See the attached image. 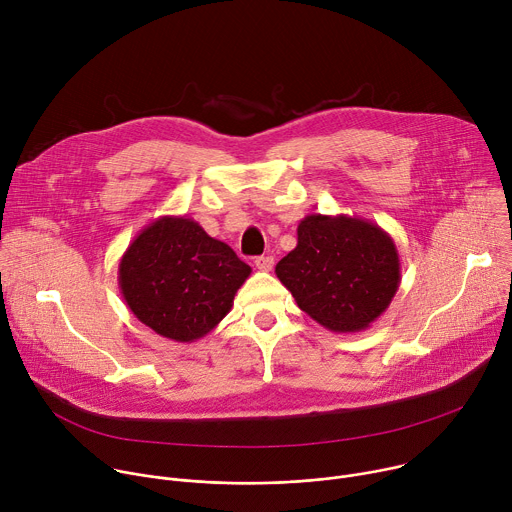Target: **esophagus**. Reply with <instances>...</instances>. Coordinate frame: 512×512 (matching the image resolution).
<instances>
[{
  "instance_id": "34e87169",
  "label": "esophagus",
  "mask_w": 512,
  "mask_h": 512,
  "mask_svg": "<svg viewBox=\"0 0 512 512\" xmlns=\"http://www.w3.org/2000/svg\"><path fill=\"white\" fill-rule=\"evenodd\" d=\"M255 267H257L259 271H271V267H273V257H269V255L257 257V259H255Z\"/></svg>"
}]
</instances>
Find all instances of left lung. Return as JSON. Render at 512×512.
<instances>
[{"label":"left lung","instance_id":"obj_1","mask_svg":"<svg viewBox=\"0 0 512 512\" xmlns=\"http://www.w3.org/2000/svg\"><path fill=\"white\" fill-rule=\"evenodd\" d=\"M300 310L332 332L367 330L401 283L395 241L379 225L346 214H308L298 245L277 265Z\"/></svg>","mask_w":512,"mask_h":512}]
</instances>
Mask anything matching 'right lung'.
Segmentation results:
<instances>
[{
	"label": "right lung",
	"mask_w": 512,
	"mask_h": 512,
	"mask_svg": "<svg viewBox=\"0 0 512 512\" xmlns=\"http://www.w3.org/2000/svg\"><path fill=\"white\" fill-rule=\"evenodd\" d=\"M251 275L235 251L188 216H160L125 249L117 281L133 316L174 342H196L233 308Z\"/></svg>",
	"instance_id": "right-lung-1"
}]
</instances>
